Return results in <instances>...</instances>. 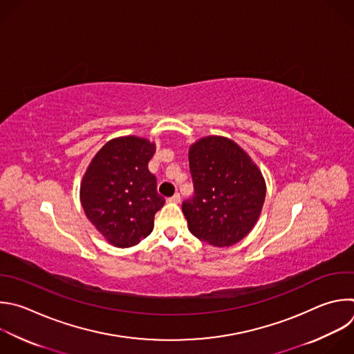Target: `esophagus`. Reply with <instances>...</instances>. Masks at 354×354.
Segmentation results:
<instances>
[{"mask_svg":"<svg viewBox=\"0 0 354 354\" xmlns=\"http://www.w3.org/2000/svg\"><path fill=\"white\" fill-rule=\"evenodd\" d=\"M168 203H175V204L180 203V194H179V193H175L172 197L168 198Z\"/></svg>","mask_w":354,"mask_h":354,"instance_id":"1","label":"esophagus"}]
</instances>
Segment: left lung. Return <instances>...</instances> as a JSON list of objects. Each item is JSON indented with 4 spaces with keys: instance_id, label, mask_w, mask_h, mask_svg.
<instances>
[{
    "instance_id": "obj_1",
    "label": "left lung",
    "mask_w": 354,
    "mask_h": 354,
    "mask_svg": "<svg viewBox=\"0 0 354 354\" xmlns=\"http://www.w3.org/2000/svg\"><path fill=\"white\" fill-rule=\"evenodd\" d=\"M194 186L182 211L194 236L215 248L241 242L257 223L266 180L250 156L233 140L205 136L189 149Z\"/></svg>"
}]
</instances>
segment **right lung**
<instances>
[{"label":"right lung","instance_id":"1","mask_svg":"<svg viewBox=\"0 0 354 354\" xmlns=\"http://www.w3.org/2000/svg\"><path fill=\"white\" fill-rule=\"evenodd\" d=\"M156 143L138 136L106 142L88 164L80 183L86 216L104 239L120 249L147 238L165 198L149 171Z\"/></svg>","mask_w":354,"mask_h":354}]
</instances>
